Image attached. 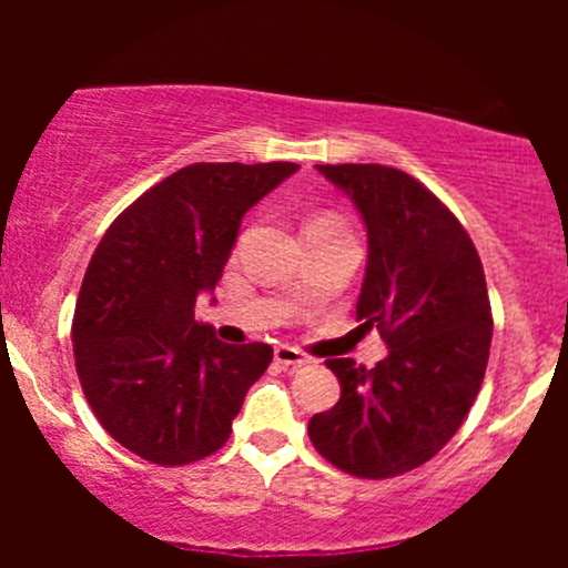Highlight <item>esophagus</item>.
Returning <instances> with one entry per match:
<instances>
[{
    "label": "esophagus",
    "instance_id": "esophagus-1",
    "mask_svg": "<svg viewBox=\"0 0 568 568\" xmlns=\"http://www.w3.org/2000/svg\"><path fill=\"white\" fill-rule=\"evenodd\" d=\"M274 363L285 365V368H300L307 363V357L294 346H277L274 348Z\"/></svg>",
    "mask_w": 568,
    "mask_h": 568
}]
</instances>
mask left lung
<instances>
[{"mask_svg": "<svg viewBox=\"0 0 568 568\" xmlns=\"http://www.w3.org/2000/svg\"><path fill=\"white\" fill-rule=\"evenodd\" d=\"M352 197L368 231L357 318L387 354L376 368L326 359L341 400L311 417V443L357 478H393L445 448L473 406L491 346V307L473 239L404 170L316 164Z\"/></svg>", "mask_w": 568, "mask_h": 568, "instance_id": "1", "label": "left lung"}]
</instances>
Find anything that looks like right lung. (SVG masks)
I'll return each mask as SVG.
<instances>
[{
	"label": "right lung",
	"mask_w": 568,
	"mask_h": 568,
	"mask_svg": "<svg viewBox=\"0 0 568 568\" xmlns=\"http://www.w3.org/2000/svg\"><path fill=\"white\" fill-rule=\"evenodd\" d=\"M296 170L189 164L136 197L93 252L73 313V357L90 409L131 454L178 467L231 437L274 352L222 343L194 321V302L220 283L242 216Z\"/></svg>",
	"instance_id": "obj_1"
}]
</instances>
